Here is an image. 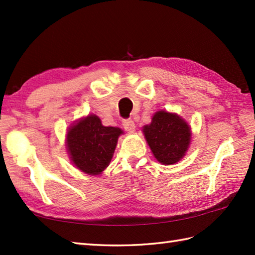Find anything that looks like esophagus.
<instances>
[{"label":"esophagus","instance_id":"34e87169","mask_svg":"<svg viewBox=\"0 0 255 255\" xmlns=\"http://www.w3.org/2000/svg\"><path fill=\"white\" fill-rule=\"evenodd\" d=\"M123 126L125 128V130L130 133H132L134 131V128H136V125H134L133 121H131V119H126V121H124Z\"/></svg>","mask_w":255,"mask_h":255}]
</instances>
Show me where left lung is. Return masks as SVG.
Segmentation results:
<instances>
[{
    "mask_svg": "<svg viewBox=\"0 0 255 255\" xmlns=\"http://www.w3.org/2000/svg\"><path fill=\"white\" fill-rule=\"evenodd\" d=\"M142 132L153 156L163 165L181 161L191 144L192 128L176 113H154L151 123L142 127Z\"/></svg>",
    "mask_w": 255,
    "mask_h": 255,
    "instance_id": "8db88e82",
    "label": "left lung"
}]
</instances>
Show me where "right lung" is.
<instances>
[{
	"label": "right lung",
	"mask_w": 255,
	"mask_h": 255,
	"mask_svg": "<svg viewBox=\"0 0 255 255\" xmlns=\"http://www.w3.org/2000/svg\"><path fill=\"white\" fill-rule=\"evenodd\" d=\"M121 134H124L121 128L103 126L99 116L89 114L68 128L69 158L84 174L100 175L110 165Z\"/></svg>",
	"instance_id": "right-lung-1"
}]
</instances>
